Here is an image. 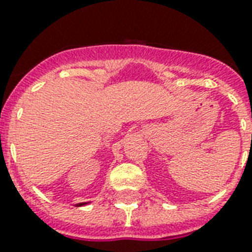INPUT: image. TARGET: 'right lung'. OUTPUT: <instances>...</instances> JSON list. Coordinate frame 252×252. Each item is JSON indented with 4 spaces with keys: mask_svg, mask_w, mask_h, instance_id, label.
<instances>
[{
    "mask_svg": "<svg viewBox=\"0 0 252 252\" xmlns=\"http://www.w3.org/2000/svg\"><path fill=\"white\" fill-rule=\"evenodd\" d=\"M83 204H85V203H79L77 206H83Z\"/></svg>",
    "mask_w": 252,
    "mask_h": 252,
    "instance_id": "right-lung-1",
    "label": "right lung"
}]
</instances>
